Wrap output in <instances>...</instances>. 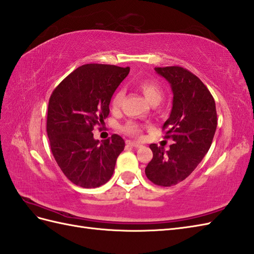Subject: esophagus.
<instances>
[{
	"label": "esophagus",
	"mask_w": 254,
	"mask_h": 254,
	"mask_svg": "<svg viewBox=\"0 0 254 254\" xmlns=\"http://www.w3.org/2000/svg\"><path fill=\"white\" fill-rule=\"evenodd\" d=\"M127 145L129 147H134V148H141L142 147V145L139 144V142H135V141H131V140H127Z\"/></svg>",
	"instance_id": "esophagus-1"
}]
</instances>
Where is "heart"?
<instances>
[{
    "label": "heart",
    "instance_id": "heart-1",
    "mask_svg": "<svg viewBox=\"0 0 254 254\" xmlns=\"http://www.w3.org/2000/svg\"><path fill=\"white\" fill-rule=\"evenodd\" d=\"M137 88L150 104L160 103V101L162 100V96H163V90H162L160 83L158 81H155L154 79H148V78H146V79H141L137 82ZM123 97H125V93H123L122 89L116 91V93L114 94L112 99V107L114 109L120 107L123 101ZM122 129L127 134L133 136V137H138L141 131L139 125L133 121L127 122L126 125L122 127Z\"/></svg>",
    "mask_w": 254,
    "mask_h": 254
}]
</instances>
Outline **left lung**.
Instances as JSON below:
<instances>
[{"label":"left lung","mask_w":254,"mask_h":254,"mask_svg":"<svg viewBox=\"0 0 254 254\" xmlns=\"http://www.w3.org/2000/svg\"><path fill=\"white\" fill-rule=\"evenodd\" d=\"M170 82L173 107L163 128L174 140L170 150L151 144L153 153L145 173L157 186L171 187L185 180L209 150L217 128L216 103L198 77L180 66L155 67Z\"/></svg>","instance_id":"1"}]
</instances>
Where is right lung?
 I'll return each instance as SVG.
<instances>
[{"mask_svg":"<svg viewBox=\"0 0 254 254\" xmlns=\"http://www.w3.org/2000/svg\"><path fill=\"white\" fill-rule=\"evenodd\" d=\"M129 67L86 64L60 82L48 104L47 135L55 160L68 180L81 188H97L112 178L125 149L121 136L102 142L93 127L109 115V103Z\"/></svg>","mask_w":254,"mask_h":254,"instance_id":"obj_1","label":"right lung"}]
</instances>
